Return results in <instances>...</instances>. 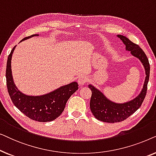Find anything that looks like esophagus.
<instances>
[{
  "label": "esophagus",
  "instance_id": "obj_1",
  "mask_svg": "<svg viewBox=\"0 0 156 156\" xmlns=\"http://www.w3.org/2000/svg\"><path fill=\"white\" fill-rule=\"evenodd\" d=\"M87 81H88V79L86 76H81L80 77L78 78V84L80 86H83V85H84L86 84Z\"/></svg>",
  "mask_w": 156,
  "mask_h": 156
}]
</instances>
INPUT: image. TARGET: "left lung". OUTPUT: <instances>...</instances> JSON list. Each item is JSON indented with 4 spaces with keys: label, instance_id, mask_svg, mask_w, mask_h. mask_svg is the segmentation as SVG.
<instances>
[{
    "label": "left lung",
    "instance_id": "obj_1",
    "mask_svg": "<svg viewBox=\"0 0 156 156\" xmlns=\"http://www.w3.org/2000/svg\"><path fill=\"white\" fill-rule=\"evenodd\" d=\"M117 37L120 38L126 45V50L130 51L131 54L139 59L143 64L146 76L144 87L139 94L135 99L122 104L115 103L111 101L101 91L93 85L89 84V88L91 91V112L98 120L107 123L120 122L125 120L140 108L146 95L147 86L150 75V65L148 59L142 49L125 36L117 35Z\"/></svg>",
    "mask_w": 156,
    "mask_h": 156
}]
</instances>
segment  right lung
Returning a JSON list of instances; mask_svg holds the SVG:
<instances>
[{"mask_svg": "<svg viewBox=\"0 0 156 156\" xmlns=\"http://www.w3.org/2000/svg\"><path fill=\"white\" fill-rule=\"evenodd\" d=\"M38 35V34L32 35L23 38L20 42ZM16 47L8 55L5 73L8 91L12 103L32 120L40 122L55 120L62 113L69 97L79 89L77 82H73L40 96H29L22 93L15 84L12 74L11 59Z\"/></svg>", "mask_w": 156, "mask_h": 156, "instance_id": "1", "label": "right lung"}]
</instances>
